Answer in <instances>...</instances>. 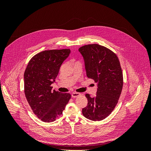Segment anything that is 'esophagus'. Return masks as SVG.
Returning a JSON list of instances; mask_svg holds the SVG:
<instances>
[{
    "instance_id": "esophagus-1",
    "label": "esophagus",
    "mask_w": 151,
    "mask_h": 151,
    "mask_svg": "<svg viewBox=\"0 0 151 151\" xmlns=\"http://www.w3.org/2000/svg\"><path fill=\"white\" fill-rule=\"evenodd\" d=\"M80 95H81V94H80V93L74 92V93H73L72 94V98H77V97L79 96Z\"/></svg>"
}]
</instances>
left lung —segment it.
<instances>
[{
    "label": "left lung",
    "mask_w": 151,
    "mask_h": 151,
    "mask_svg": "<svg viewBox=\"0 0 151 151\" xmlns=\"http://www.w3.org/2000/svg\"><path fill=\"white\" fill-rule=\"evenodd\" d=\"M83 57L86 75L97 83L96 96L86 94L88 105L83 109L89 120L100 121L106 118L116 105L123 88V74L116 54L98 44L79 48Z\"/></svg>",
    "instance_id": "8db88e82"
}]
</instances>
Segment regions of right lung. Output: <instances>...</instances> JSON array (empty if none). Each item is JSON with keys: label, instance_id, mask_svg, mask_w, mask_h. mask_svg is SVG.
I'll use <instances>...</instances> for the list:
<instances>
[{"label": "right lung", "instance_id": "right-lung-1", "mask_svg": "<svg viewBox=\"0 0 151 151\" xmlns=\"http://www.w3.org/2000/svg\"><path fill=\"white\" fill-rule=\"evenodd\" d=\"M69 49L51 50L36 54L29 62L24 74V93L32 110L45 122L60 116L71 95L52 91L59 70L69 56Z\"/></svg>", "mask_w": 151, "mask_h": 151}]
</instances>
